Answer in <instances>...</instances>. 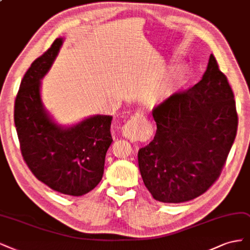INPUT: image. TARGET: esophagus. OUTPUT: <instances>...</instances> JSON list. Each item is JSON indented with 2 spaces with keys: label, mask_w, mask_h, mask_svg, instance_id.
<instances>
[{
  "label": "esophagus",
  "mask_w": 250,
  "mask_h": 250,
  "mask_svg": "<svg viewBox=\"0 0 250 250\" xmlns=\"http://www.w3.org/2000/svg\"><path fill=\"white\" fill-rule=\"evenodd\" d=\"M140 115H135L125 124L122 127V134L125 138L130 140H137L140 138L142 134V128L140 126Z\"/></svg>",
  "instance_id": "1"
}]
</instances>
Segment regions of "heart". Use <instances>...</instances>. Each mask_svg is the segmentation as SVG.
Returning <instances> with one entry per match:
<instances>
[{"instance_id": "obj_1", "label": "heart", "mask_w": 250, "mask_h": 250, "mask_svg": "<svg viewBox=\"0 0 250 250\" xmlns=\"http://www.w3.org/2000/svg\"><path fill=\"white\" fill-rule=\"evenodd\" d=\"M185 72H186V68L183 64H179V65L172 67L168 71L163 81L149 92L148 100L152 103H158L166 98L168 93H170L176 86L181 84L185 77Z\"/></svg>"}]
</instances>
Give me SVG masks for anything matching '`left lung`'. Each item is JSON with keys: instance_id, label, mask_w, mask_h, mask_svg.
Returning a JSON list of instances; mask_svg holds the SVG:
<instances>
[{"instance_id": "8db88e82", "label": "left lung", "mask_w": 250, "mask_h": 250, "mask_svg": "<svg viewBox=\"0 0 250 250\" xmlns=\"http://www.w3.org/2000/svg\"><path fill=\"white\" fill-rule=\"evenodd\" d=\"M152 116L154 140L138 151L144 185L161 203L198 197L219 176L238 126L232 90L212 54L200 81L168 98Z\"/></svg>"}]
</instances>
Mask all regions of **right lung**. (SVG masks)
Wrapping results in <instances>:
<instances>
[{"instance_id":"right-lung-1","label":"right lung","mask_w":250,"mask_h":250,"mask_svg":"<svg viewBox=\"0 0 250 250\" xmlns=\"http://www.w3.org/2000/svg\"><path fill=\"white\" fill-rule=\"evenodd\" d=\"M64 39L59 37L23 76L14 104V124L30 170L51 189L81 196L104 174L112 143V116L92 115L71 125L55 122L42 99V80L49 72Z\"/></svg>"}]
</instances>
